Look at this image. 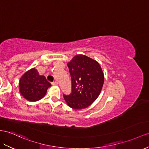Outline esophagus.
Returning <instances> with one entry per match:
<instances>
[{"mask_svg":"<svg viewBox=\"0 0 149 149\" xmlns=\"http://www.w3.org/2000/svg\"><path fill=\"white\" fill-rule=\"evenodd\" d=\"M52 85H53V86H58V82H52Z\"/></svg>","mask_w":149,"mask_h":149,"instance_id":"34e87169","label":"esophagus"}]
</instances>
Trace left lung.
Listing matches in <instances>:
<instances>
[{
	"mask_svg": "<svg viewBox=\"0 0 149 149\" xmlns=\"http://www.w3.org/2000/svg\"><path fill=\"white\" fill-rule=\"evenodd\" d=\"M72 79V92L63 94L65 101L74 109L87 108L100 95L104 77L97 61L77 55L67 63Z\"/></svg>",
	"mask_w": 149,
	"mask_h": 149,
	"instance_id": "1",
	"label": "left lung"
}]
</instances>
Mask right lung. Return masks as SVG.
<instances>
[{
	"mask_svg": "<svg viewBox=\"0 0 149 149\" xmlns=\"http://www.w3.org/2000/svg\"><path fill=\"white\" fill-rule=\"evenodd\" d=\"M19 86L20 93L26 100L37 101L45 96L52 85L44 75H40L37 70L33 68L22 76Z\"/></svg>",
	"mask_w": 149,
	"mask_h": 149,
	"instance_id": "1",
	"label": "right lung"
}]
</instances>
